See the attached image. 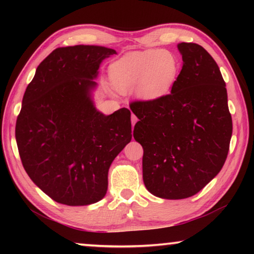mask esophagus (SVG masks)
<instances>
[{
	"mask_svg": "<svg viewBox=\"0 0 254 254\" xmlns=\"http://www.w3.org/2000/svg\"><path fill=\"white\" fill-rule=\"evenodd\" d=\"M131 122H132V127H134V126H135V123L137 122V118L135 117L134 114H132V115H131Z\"/></svg>",
	"mask_w": 254,
	"mask_h": 254,
	"instance_id": "34e87169",
	"label": "esophagus"
}]
</instances>
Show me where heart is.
<instances>
[{
    "instance_id": "obj_1",
    "label": "heart",
    "mask_w": 254,
    "mask_h": 254,
    "mask_svg": "<svg viewBox=\"0 0 254 254\" xmlns=\"http://www.w3.org/2000/svg\"><path fill=\"white\" fill-rule=\"evenodd\" d=\"M180 63L169 50L148 49L124 55L110 66V79L119 92L134 91L142 100L168 94L177 81Z\"/></svg>"
}]
</instances>
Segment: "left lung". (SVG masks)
Masks as SVG:
<instances>
[{
	"label": "left lung",
	"instance_id": "1",
	"mask_svg": "<svg viewBox=\"0 0 254 254\" xmlns=\"http://www.w3.org/2000/svg\"><path fill=\"white\" fill-rule=\"evenodd\" d=\"M183 67L171 92L133 101V136L143 148V182L154 196L183 199L201 190L227 158L232 117L225 81L203 47L182 42Z\"/></svg>",
	"mask_w": 254,
	"mask_h": 254
}]
</instances>
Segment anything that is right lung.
<instances>
[{"instance_id": "1", "label": "right lung", "mask_w": 254, "mask_h": 254, "mask_svg": "<svg viewBox=\"0 0 254 254\" xmlns=\"http://www.w3.org/2000/svg\"><path fill=\"white\" fill-rule=\"evenodd\" d=\"M114 54L97 46L55 49L25 89L15 124L19 154L32 182L57 203L101 200L112 161L132 139L130 111L104 115L89 97L101 62Z\"/></svg>"}]
</instances>
